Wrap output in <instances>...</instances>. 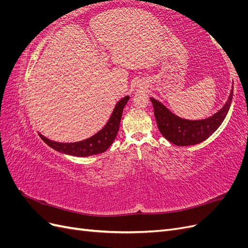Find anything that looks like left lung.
Masks as SVG:
<instances>
[{
  "instance_id": "1",
  "label": "left lung",
  "mask_w": 248,
  "mask_h": 248,
  "mask_svg": "<svg viewBox=\"0 0 248 248\" xmlns=\"http://www.w3.org/2000/svg\"><path fill=\"white\" fill-rule=\"evenodd\" d=\"M232 99V88L226 104L213 116L202 120H186L176 116L166 106L150 98L154 108L157 126L163 138L176 146H192L207 140L227 117Z\"/></svg>"
}]
</instances>
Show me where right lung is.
I'll return each instance as SVG.
<instances>
[{
	"mask_svg": "<svg viewBox=\"0 0 248 248\" xmlns=\"http://www.w3.org/2000/svg\"><path fill=\"white\" fill-rule=\"evenodd\" d=\"M128 100L129 96H125L124 98L119 100L114 110L111 112L108 123L104 125V127H102V129L95 133L91 138L86 139L84 140L76 142H59L48 140L47 138L42 136L41 133H39V136L41 140L50 148L66 155L87 157L103 153L110 147L117 137L120 122H121L122 118V112Z\"/></svg>",
	"mask_w": 248,
	"mask_h": 248,
	"instance_id": "right-lung-1",
	"label": "right lung"
}]
</instances>
